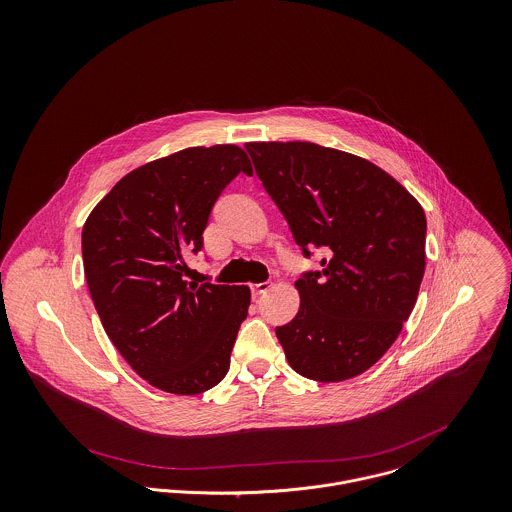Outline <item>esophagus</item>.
I'll return each mask as SVG.
<instances>
[{"label":"esophagus","instance_id":"1","mask_svg":"<svg viewBox=\"0 0 512 512\" xmlns=\"http://www.w3.org/2000/svg\"><path fill=\"white\" fill-rule=\"evenodd\" d=\"M273 288V283H259L253 286V298H259L263 296L265 292H269Z\"/></svg>","mask_w":512,"mask_h":512}]
</instances>
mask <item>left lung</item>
I'll return each instance as SVG.
<instances>
[{
    "label": "left lung",
    "mask_w": 512,
    "mask_h": 512,
    "mask_svg": "<svg viewBox=\"0 0 512 512\" xmlns=\"http://www.w3.org/2000/svg\"><path fill=\"white\" fill-rule=\"evenodd\" d=\"M304 255L322 269L294 286L300 308L277 328L290 367L320 383L373 367L408 320L426 267V216L389 172L308 141L245 143Z\"/></svg>",
    "instance_id": "8db88e82"
}]
</instances>
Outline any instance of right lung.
<instances>
[{
  "label": "right lung",
  "mask_w": 512,
  "mask_h": 512,
  "mask_svg": "<svg viewBox=\"0 0 512 512\" xmlns=\"http://www.w3.org/2000/svg\"><path fill=\"white\" fill-rule=\"evenodd\" d=\"M251 174L237 145L188 147L125 174L82 229L90 296L115 349L149 385L198 395L228 373L249 286L188 283L184 253L222 190Z\"/></svg>",
  "instance_id": "1"
}]
</instances>
